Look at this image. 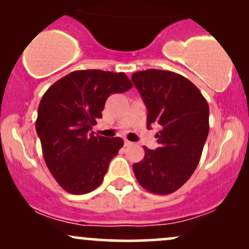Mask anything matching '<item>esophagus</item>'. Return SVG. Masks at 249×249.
I'll return each mask as SVG.
<instances>
[{
  "label": "esophagus",
  "mask_w": 249,
  "mask_h": 249,
  "mask_svg": "<svg viewBox=\"0 0 249 249\" xmlns=\"http://www.w3.org/2000/svg\"><path fill=\"white\" fill-rule=\"evenodd\" d=\"M132 144H133V142H130V141H125V142H124L125 146H131V145H132Z\"/></svg>",
  "instance_id": "obj_1"
}]
</instances>
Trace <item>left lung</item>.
<instances>
[{"instance_id":"left-lung-1","label":"left lung","mask_w":249,"mask_h":249,"mask_svg":"<svg viewBox=\"0 0 249 249\" xmlns=\"http://www.w3.org/2000/svg\"><path fill=\"white\" fill-rule=\"evenodd\" d=\"M133 84L147 108V127L159 124V147L144 146L133 164L137 180L153 194L176 192L198 166L210 131V107L199 89L179 73L148 69L134 72Z\"/></svg>"}]
</instances>
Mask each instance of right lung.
I'll use <instances>...</instances> for the list:
<instances>
[{"label": "right lung", "instance_id": "right-lung-1", "mask_svg": "<svg viewBox=\"0 0 249 249\" xmlns=\"http://www.w3.org/2000/svg\"><path fill=\"white\" fill-rule=\"evenodd\" d=\"M124 72L77 70L53 83L38 105L36 132L43 157L56 181L71 194L102 184L108 164L124 145L122 138L91 132L107 97L130 90Z\"/></svg>", "mask_w": 249, "mask_h": 249}]
</instances>
